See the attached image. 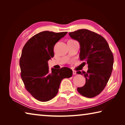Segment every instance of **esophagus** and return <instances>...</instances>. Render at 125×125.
Listing matches in <instances>:
<instances>
[{
  "instance_id": "1",
  "label": "esophagus",
  "mask_w": 125,
  "mask_h": 125,
  "mask_svg": "<svg viewBox=\"0 0 125 125\" xmlns=\"http://www.w3.org/2000/svg\"><path fill=\"white\" fill-rule=\"evenodd\" d=\"M73 75L77 74V72L75 71H73Z\"/></svg>"
}]
</instances>
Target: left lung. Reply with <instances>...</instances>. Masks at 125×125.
<instances>
[{
	"label": "left lung",
	"instance_id": "1",
	"mask_svg": "<svg viewBox=\"0 0 125 125\" xmlns=\"http://www.w3.org/2000/svg\"><path fill=\"white\" fill-rule=\"evenodd\" d=\"M69 35L79 42L80 60L84 61L82 64L88 65L86 72H77L84 75L86 80L85 85L77 90L82 95L93 98L102 92L109 81L113 69V54L106 40L95 32L80 29Z\"/></svg>",
	"mask_w": 125,
	"mask_h": 125
}]
</instances>
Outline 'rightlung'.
I'll return each mask as SVG.
<instances>
[{"instance_id":"obj_1","label":"right lung","mask_w":125,"mask_h":125,"mask_svg":"<svg viewBox=\"0 0 125 125\" xmlns=\"http://www.w3.org/2000/svg\"><path fill=\"white\" fill-rule=\"evenodd\" d=\"M67 33L42 31L29 39L23 47L19 62L21 77L26 89L40 101L53 98L62 79L72 76L69 68H52L50 72L48 65V60L54 56L55 44Z\"/></svg>"}]
</instances>
